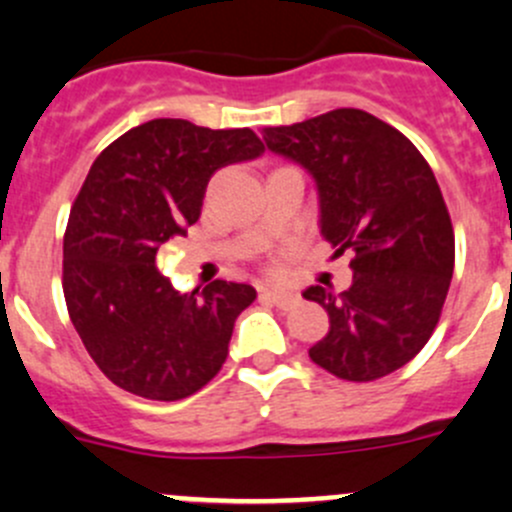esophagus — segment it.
<instances>
[{"label": "esophagus", "instance_id": "esophagus-1", "mask_svg": "<svg viewBox=\"0 0 512 512\" xmlns=\"http://www.w3.org/2000/svg\"><path fill=\"white\" fill-rule=\"evenodd\" d=\"M265 297H270L280 309H289L299 302L297 294L285 292V289H265Z\"/></svg>", "mask_w": 512, "mask_h": 512}]
</instances>
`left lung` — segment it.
<instances>
[{
	"mask_svg": "<svg viewBox=\"0 0 512 512\" xmlns=\"http://www.w3.org/2000/svg\"><path fill=\"white\" fill-rule=\"evenodd\" d=\"M262 138L312 173L322 237L334 257L352 255V287L304 292L329 314L327 337L309 356L344 381L389 376L431 339L456 262L431 165L404 133L359 108L262 128Z\"/></svg>",
	"mask_w": 512,
	"mask_h": 512,
	"instance_id": "left-lung-1",
	"label": "left lung"
}]
</instances>
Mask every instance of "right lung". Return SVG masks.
I'll return each instance as SVG.
<instances>
[{"instance_id": "obj_1", "label": "right lung", "mask_w": 512, "mask_h": 512, "mask_svg": "<svg viewBox=\"0 0 512 512\" xmlns=\"http://www.w3.org/2000/svg\"><path fill=\"white\" fill-rule=\"evenodd\" d=\"M260 153L250 128L153 118L94 160L71 205L61 285L86 352L118 389L178 401L223 369L235 319L257 292L215 280L183 294L156 255L200 218L215 170Z\"/></svg>"}]
</instances>
